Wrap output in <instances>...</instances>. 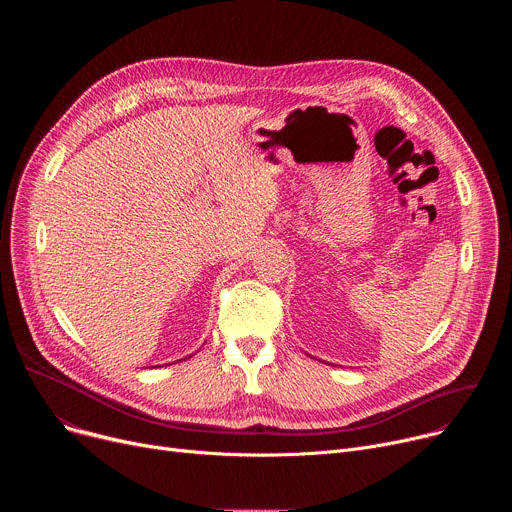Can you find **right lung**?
<instances>
[{"label": "right lung", "instance_id": "obj_1", "mask_svg": "<svg viewBox=\"0 0 512 512\" xmlns=\"http://www.w3.org/2000/svg\"><path fill=\"white\" fill-rule=\"evenodd\" d=\"M190 356H192V354H190ZM180 360H182V358H180Z\"/></svg>", "mask_w": 512, "mask_h": 512}]
</instances>
